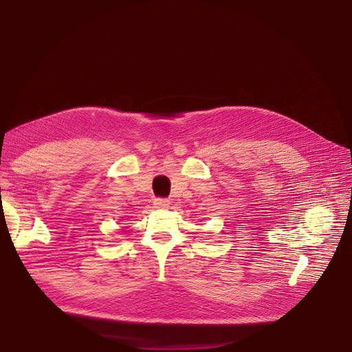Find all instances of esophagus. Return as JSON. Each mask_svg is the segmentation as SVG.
Returning a JSON list of instances; mask_svg holds the SVG:
<instances>
[{
  "mask_svg": "<svg viewBox=\"0 0 352 352\" xmlns=\"http://www.w3.org/2000/svg\"><path fill=\"white\" fill-rule=\"evenodd\" d=\"M170 201L166 198H155L154 199V207L155 208H168Z\"/></svg>",
  "mask_w": 352,
  "mask_h": 352,
  "instance_id": "esophagus-1",
  "label": "esophagus"
}]
</instances>
